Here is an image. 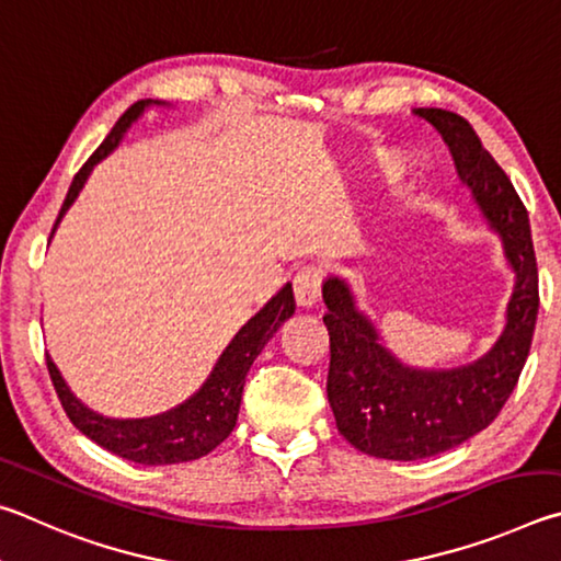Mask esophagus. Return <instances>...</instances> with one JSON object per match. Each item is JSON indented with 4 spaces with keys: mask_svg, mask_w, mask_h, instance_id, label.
I'll return each mask as SVG.
<instances>
[{
    "mask_svg": "<svg viewBox=\"0 0 561 561\" xmlns=\"http://www.w3.org/2000/svg\"><path fill=\"white\" fill-rule=\"evenodd\" d=\"M322 286V271L318 265H302L293 278V290H296V300L300 308H312L320 298Z\"/></svg>",
    "mask_w": 561,
    "mask_h": 561,
    "instance_id": "esophagus-1",
    "label": "esophagus"
}]
</instances>
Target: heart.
<instances>
[{
    "label": "heart",
    "instance_id": "heart-1",
    "mask_svg": "<svg viewBox=\"0 0 561 561\" xmlns=\"http://www.w3.org/2000/svg\"><path fill=\"white\" fill-rule=\"evenodd\" d=\"M394 170H397V172H401V170H404V162H401V160H397V162H394Z\"/></svg>",
    "mask_w": 561,
    "mask_h": 561
}]
</instances>
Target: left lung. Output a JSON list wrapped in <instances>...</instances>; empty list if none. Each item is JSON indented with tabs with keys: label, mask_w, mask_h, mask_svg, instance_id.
<instances>
[{
	"label": "left lung",
	"mask_w": 561,
	"mask_h": 561,
	"mask_svg": "<svg viewBox=\"0 0 561 561\" xmlns=\"http://www.w3.org/2000/svg\"><path fill=\"white\" fill-rule=\"evenodd\" d=\"M444 137L456 170L500 241L515 271L503 335L473 365L414 369L381 345L371 320L359 312L347 280L322 283L330 332L328 401L337 431L362 454L416 460L456 448L493 424L513 394L533 347L539 312V275L529 216L510 176L473 127L450 111L419 107Z\"/></svg>",
	"instance_id": "left-lung-1"
}]
</instances>
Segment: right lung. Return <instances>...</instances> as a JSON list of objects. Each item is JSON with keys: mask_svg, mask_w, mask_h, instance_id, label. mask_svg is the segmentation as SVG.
I'll use <instances>...</instances> for the list:
<instances>
[{"mask_svg": "<svg viewBox=\"0 0 561 561\" xmlns=\"http://www.w3.org/2000/svg\"><path fill=\"white\" fill-rule=\"evenodd\" d=\"M150 105L164 103L137 101L135 105L127 107L121 121L113 125L111 135L105 137L101 147H98L91 157H88V162L78 170L71 186H68V194L61 211H58L54 231L58 221L64 219V214L68 211V206L76 202L78 194H81L88 174L93 172V167L121 145L127 127H130L137 117L145 113V107ZM293 312H296V298H293V286L286 283V286L275 293V296L265 302L239 332H236V337L229 342V347L221 352V357L216 359L211 375L206 377L199 391L182 401L180 407L150 419L121 421L95 414V411L88 409L81 399L73 397V391L68 389L61 371H58L51 357H46V367L48 375H51L56 394L61 399L66 416L71 419V424L81 431L83 436L95 440L98 446L142 466L186 463V460L206 456L209 450L219 446L224 438H229L236 426V416H239L245 375H249L253 359L261 355L265 342L278 332V328L293 316Z\"/></svg>", "mask_w": 561, "mask_h": 561, "instance_id": "obj_1", "label": "right lung"}]
</instances>
